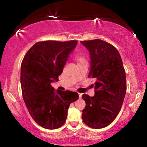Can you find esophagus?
Here are the masks:
<instances>
[{"label":"esophagus","mask_w":147,"mask_h":147,"mask_svg":"<svg viewBox=\"0 0 147 147\" xmlns=\"http://www.w3.org/2000/svg\"><path fill=\"white\" fill-rule=\"evenodd\" d=\"M78 95H79V97H80V98H81V97H82V94L78 93Z\"/></svg>","instance_id":"esophagus-1"}]
</instances>
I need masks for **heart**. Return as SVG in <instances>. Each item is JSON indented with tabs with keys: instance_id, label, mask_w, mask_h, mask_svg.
I'll return each instance as SVG.
<instances>
[{
	"instance_id": "obj_1",
	"label": "heart",
	"mask_w": 147,
	"mask_h": 147,
	"mask_svg": "<svg viewBox=\"0 0 147 147\" xmlns=\"http://www.w3.org/2000/svg\"><path fill=\"white\" fill-rule=\"evenodd\" d=\"M76 58L78 61H83V60H85V58H84L81 55H79V54H77L76 56Z\"/></svg>"
}]
</instances>
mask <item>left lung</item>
<instances>
[{
	"mask_svg": "<svg viewBox=\"0 0 147 147\" xmlns=\"http://www.w3.org/2000/svg\"><path fill=\"white\" fill-rule=\"evenodd\" d=\"M90 54L88 77L96 80L94 95L82 94L86 107L84 123L89 127H106L120 111L126 91V74L123 61L115 47L101 39L80 41Z\"/></svg>",
	"mask_w": 147,
	"mask_h": 147,
	"instance_id": "left-lung-1",
	"label": "left lung"
}]
</instances>
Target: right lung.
Returning a JSON list of instances; mask_svg holds the SVG:
<instances>
[{
    "mask_svg": "<svg viewBox=\"0 0 147 147\" xmlns=\"http://www.w3.org/2000/svg\"><path fill=\"white\" fill-rule=\"evenodd\" d=\"M78 41H45L34 44L24 56L21 67L22 94L32 119L41 127L53 130L66 121L70 104L78 94L54 91L69 55Z\"/></svg>",
    "mask_w": 147,
    "mask_h": 147,
    "instance_id": "right-lung-1",
    "label": "right lung"
}]
</instances>
